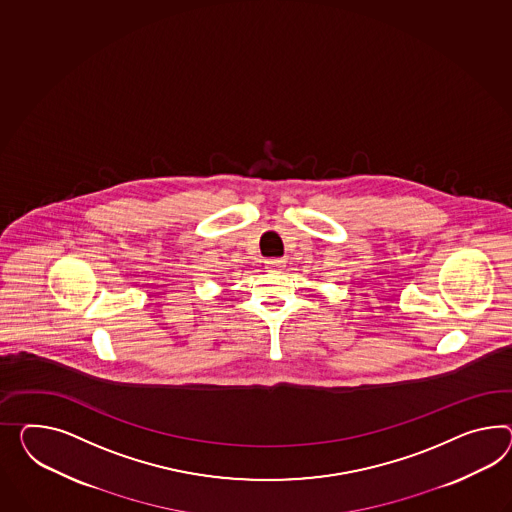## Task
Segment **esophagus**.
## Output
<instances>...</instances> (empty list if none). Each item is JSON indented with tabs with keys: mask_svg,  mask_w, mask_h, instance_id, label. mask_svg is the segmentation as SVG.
<instances>
[{
	"mask_svg": "<svg viewBox=\"0 0 512 512\" xmlns=\"http://www.w3.org/2000/svg\"><path fill=\"white\" fill-rule=\"evenodd\" d=\"M284 260L282 258H269V260H265V269H269V271H282L286 265H284Z\"/></svg>",
	"mask_w": 512,
	"mask_h": 512,
	"instance_id": "obj_1",
	"label": "esophagus"
}]
</instances>
